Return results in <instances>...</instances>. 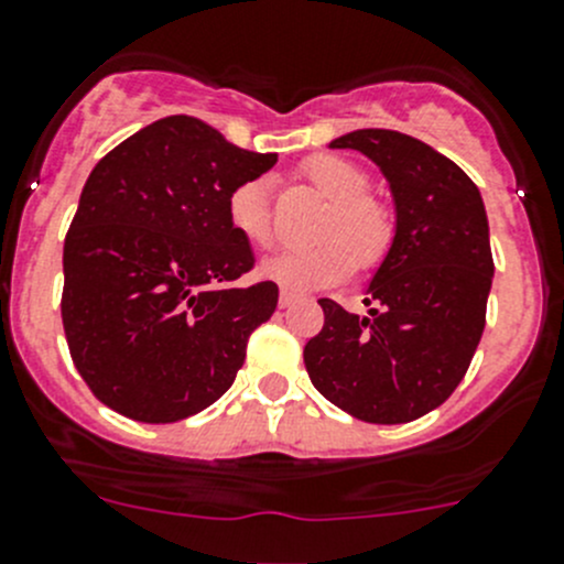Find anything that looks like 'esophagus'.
Returning <instances> with one entry per match:
<instances>
[{"instance_id":"34e87169","label":"esophagus","mask_w":564,"mask_h":564,"mask_svg":"<svg viewBox=\"0 0 564 564\" xmlns=\"http://www.w3.org/2000/svg\"><path fill=\"white\" fill-rule=\"evenodd\" d=\"M294 303H297V294L289 292V289H281V297H278V305H281V308H289V305H294Z\"/></svg>"}]
</instances>
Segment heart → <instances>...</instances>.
Here are the masks:
<instances>
[{"instance_id":"1","label":"heart","mask_w":564,"mask_h":564,"mask_svg":"<svg viewBox=\"0 0 564 564\" xmlns=\"http://www.w3.org/2000/svg\"><path fill=\"white\" fill-rule=\"evenodd\" d=\"M308 182L333 200L322 220L319 242L308 248H289L261 264V275L289 292H314L352 275L355 261L371 267L382 259L391 242V223L382 206L366 198L369 178L352 162L322 154L305 165ZM228 220L242 239L256 248L272 245L270 182L250 178L228 195Z\"/></svg>"}]
</instances>
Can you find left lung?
Segmentation results:
<instances>
[{
	"label": "left lung",
	"instance_id": "left-lung-1",
	"mask_svg": "<svg viewBox=\"0 0 564 564\" xmlns=\"http://www.w3.org/2000/svg\"><path fill=\"white\" fill-rule=\"evenodd\" d=\"M330 149L380 167L397 223L366 286V316L319 300L325 325L305 344V369L355 419L404 424L444 404L477 352L494 283L488 215L477 184L415 137L358 129Z\"/></svg>",
	"mask_w": 564,
	"mask_h": 564
}]
</instances>
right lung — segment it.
Returning a JSON list of instances; mask_svg holds the SVG:
<instances>
[{
    "mask_svg": "<svg viewBox=\"0 0 564 564\" xmlns=\"http://www.w3.org/2000/svg\"><path fill=\"white\" fill-rule=\"evenodd\" d=\"M275 162L171 115L93 167L63 248V327L107 408L171 424L231 388L278 286L237 283L256 259L231 228L228 195Z\"/></svg>",
    "mask_w": 564,
    "mask_h": 564,
    "instance_id": "1",
    "label": "right lung"
}]
</instances>
